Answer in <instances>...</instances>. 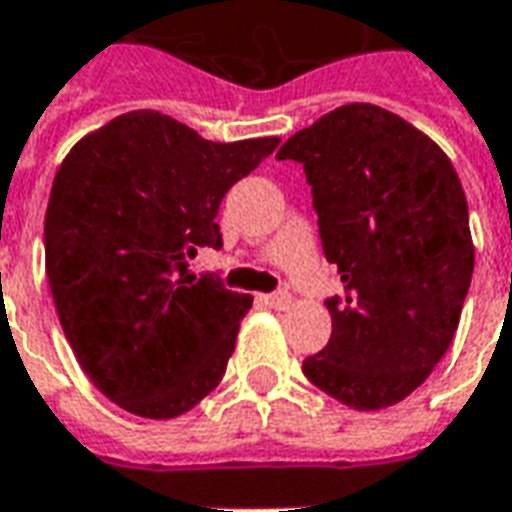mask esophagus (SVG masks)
Wrapping results in <instances>:
<instances>
[{
	"label": "esophagus",
	"instance_id": "34e87169",
	"mask_svg": "<svg viewBox=\"0 0 512 512\" xmlns=\"http://www.w3.org/2000/svg\"><path fill=\"white\" fill-rule=\"evenodd\" d=\"M260 301L271 307V310H285L290 304V296L288 293H271V296H260Z\"/></svg>",
	"mask_w": 512,
	"mask_h": 512
}]
</instances>
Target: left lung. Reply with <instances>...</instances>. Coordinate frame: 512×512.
<instances>
[{
  "label": "left lung",
  "mask_w": 512,
  "mask_h": 512,
  "mask_svg": "<svg viewBox=\"0 0 512 512\" xmlns=\"http://www.w3.org/2000/svg\"><path fill=\"white\" fill-rule=\"evenodd\" d=\"M304 164L343 299L304 376L356 411L395 406L450 348L474 271L469 208L447 153L403 117L345 104L279 147Z\"/></svg>",
  "instance_id": "8db88e82"
}]
</instances>
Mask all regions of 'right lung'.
I'll return each instance as SVG.
<instances>
[{
    "label": "right lung",
    "mask_w": 512,
    "mask_h": 512,
    "mask_svg": "<svg viewBox=\"0 0 512 512\" xmlns=\"http://www.w3.org/2000/svg\"><path fill=\"white\" fill-rule=\"evenodd\" d=\"M279 136L211 142L136 109L62 158L46 208V277L87 378L136 417L172 419L213 392L252 296L197 277L216 213Z\"/></svg>",
    "instance_id": "add662e5"
}]
</instances>
